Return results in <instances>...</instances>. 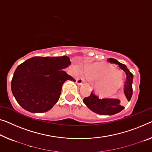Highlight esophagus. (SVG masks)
<instances>
[{
	"instance_id": "obj_1",
	"label": "esophagus",
	"mask_w": 152,
	"mask_h": 152,
	"mask_svg": "<svg viewBox=\"0 0 152 152\" xmlns=\"http://www.w3.org/2000/svg\"><path fill=\"white\" fill-rule=\"evenodd\" d=\"M76 83L77 85H83V83H84V80H83V78H77V79H76Z\"/></svg>"
}]
</instances>
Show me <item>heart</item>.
Instances as JSON below:
<instances>
[{
    "instance_id": "heart-1",
    "label": "heart",
    "mask_w": 152,
    "mask_h": 152,
    "mask_svg": "<svg viewBox=\"0 0 152 152\" xmlns=\"http://www.w3.org/2000/svg\"><path fill=\"white\" fill-rule=\"evenodd\" d=\"M85 72L89 78L96 80L95 89L100 96H112L123 85V74L113 65L106 63H91L86 66Z\"/></svg>"
}]
</instances>
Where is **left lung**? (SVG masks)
<instances>
[{
    "mask_svg": "<svg viewBox=\"0 0 152 152\" xmlns=\"http://www.w3.org/2000/svg\"><path fill=\"white\" fill-rule=\"evenodd\" d=\"M110 63L118 65L126 74V80L124 85V94L128 101L130 100L132 96V81L133 74L129 71L124 64L119 63L114 58H110L108 59ZM83 102L93 112L102 115H113L121 112L124 107L121 105L119 99L109 98H99L94 92H91L90 96L83 99Z\"/></svg>",
    "mask_w": 152,
    "mask_h": 152,
    "instance_id": "obj_1",
    "label": "left lung"
}]
</instances>
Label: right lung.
<instances>
[{"label": "right lung", "mask_w": 152, "mask_h": 152, "mask_svg": "<svg viewBox=\"0 0 152 152\" xmlns=\"http://www.w3.org/2000/svg\"><path fill=\"white\" fill-rule=\"evenodd\" d=\"M71 64L67 56H35L19 65L11 80V91L18 103L27 111H48L60 98L63 84L76 80L63 69Z\"/></svg>", "instance_id": "1"}]
</instances>
